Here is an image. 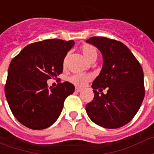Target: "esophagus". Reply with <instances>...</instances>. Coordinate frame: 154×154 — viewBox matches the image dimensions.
<instances>
[{
    "instance_id": "1",
    "label": "esophagus",
    "mask_w": 154,
    "mask_h": 154,
    "mask_svg": "<svg viewBox=\"0 0 154 154\" xmlns=\"http://www.w3.org/2000/svg\"><path fill=\"white\" fill-rule=\"evenodd\" d=\"M81 91H82V89H81V88H79V87H76V89H75V91H76L77 93L80 92Z\"/></svg>"
}]
</instances>
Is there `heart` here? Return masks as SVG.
<instances>
[{
    "instance_id": "obj_1",
    "label": "heart",
    "mask_w": 154,
    "mask_h": 154,
    "mask_svg": "<svg viewBox=\"0 0 154 154\" xmlns=\"http://www.w3.org/2000/svg\"><path fill=\"white\" fill-rule=\"evenodd\" d=\"M81 51H82V53L83 54L85 58L90 63L92 60H95V59L97 58V50L95 49V48L91 46V45L85 44L83 46H82ZM66 63H67V57H65V58L63 59V67H66ZM91 78H92V77L90 74L77 73L72 75L68 78V81L70 82L71 83H72L77 87H83L88 82H90L91 80Z\"/></svg>"
}]
</instances>
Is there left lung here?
Here are the masks:
<instances>
[{"label":"left lung","mask_w":154,"mask_h":154,"mask_svg":"<svg viewBox=\"0 0 154 154\" xmlns=\"http://www.w3.org/2000/svg\"><path fill=\"white\" fill-rule=\"evenodd\" d=\"M86 42L96 46L103 57L102 69L91 86L93 100L86 106L87 115L103 128L122 127L134 117L144 97L142 67L131 51L119 41L91 37ZM106 88L107 93L104 94L100 91Z\"/></svg>","instance_id":"1"}]
</instances>
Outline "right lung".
I'll use <instances>...</instances> for the list:
<instances>
[{
  "label": "right lung",
  "instance_id": "obj_1",
  "mask_svg": "<svg viewBox=\"0 0 154 154\" xmlns=\"http://www.w3.org/2000/svg\"><path fill=\"white\" fill-rule=\"evenodd\" d=\"M73 40L46 39L29 44L9 66L6 100L19 122L32 129L51 126L60 116L65 99L75 90L68 82L48 88L47 81L63 72L64 57Z\"/></svg>",
  "mask_w": 154,
  "mask_h": 154
}]
</instances>
